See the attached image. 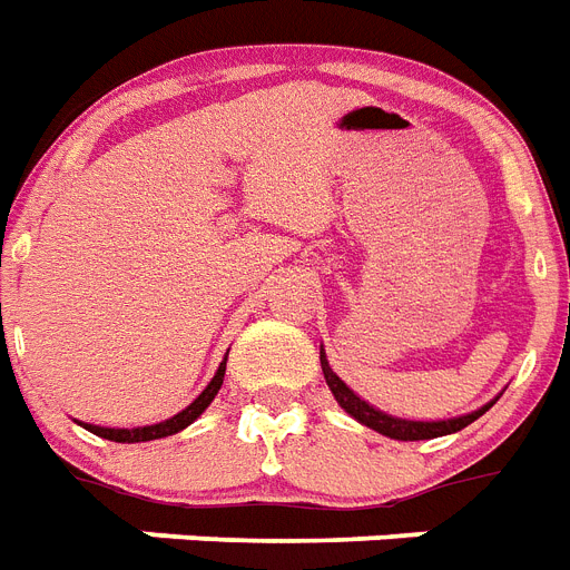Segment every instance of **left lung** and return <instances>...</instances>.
Wrapping results in <instances>:
<instances>
[{
    "label": "left lung",
    "mask_w": 570,
    "mask_h": 570,
    "mask_svg": "<svg viewBox=\"0 0 570 570\" xmlns=\"http://www.w3.org/2000/svg\"><path fill=\"white\" fill-rule=\"evenodd\" d=\"M321 367H323V376H326V385L330 391L335 394L338 400V406L344 409L347 414H353L358 423L364 426H371V430L382 432V435H389V439H397V441H423V439H439V435H450V432H459L465 430L468 423H473L480 414H485L491 409V403L480 412H471V414H462V417H453V421H403V417H391V414H382L376 412L373 406H367L362 397H356L353 391L344 385V382L332 373L330 362L323 356L321 350Z\"/></svg>",
    "instance_id": "obj_1"
}]
</instances>
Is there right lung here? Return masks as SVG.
Masks as SVG:
<instances>
[{
    "label": "right lung",
    "mask_w": 570,
    "mask_h": 570,
    "mask_svg": "<svg viewBox=\"0 0 570 570\" xmlns=\"http://www.w3.org/2000/svg\"><path fill=\"white\" fill-rule=\"evenodd\" d=\"M223 373H226V358L220 362L217 373H214V380L208 382L206 391L199 394L188 409H181L179 414H173L170 421H161L156 426H138V430H108V426H94V423H85V430L99 435V439H108V441H120V444H135V441H153V439H164V435H176L179 430H185L188 423H194L199 414L206 412L208 403L217 397V391L223 385Z\"/></svg>",
    "instance_id": "add662e5"
}]
</instances>
